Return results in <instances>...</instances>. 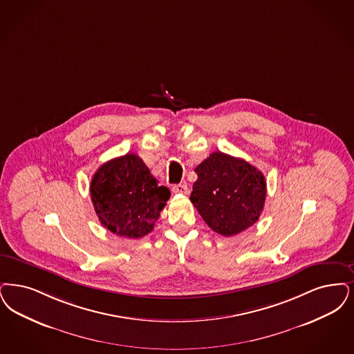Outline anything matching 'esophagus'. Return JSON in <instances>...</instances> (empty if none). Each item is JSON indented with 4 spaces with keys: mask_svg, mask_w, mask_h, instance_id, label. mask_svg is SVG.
Returning a JSON list of instances; mask_svg holds the SVG:
<instances>
[{
    "mask_svg": "<svg viewBox=\"0 0 354 354\" xmlns=\"http://www.w3.org/2000/svg\"><path fill=\"white\" fill-rule=\"evenodd\" d=\"M172 192L174 194H180V195H187L189 192V189L185 184H175V185H172Z\"/></svg>",
    "mask_w": 354,
    "mask_h": 354,
    "instance_id": "esophagus-1",
    "label": "esophagus"
}]
</instances>
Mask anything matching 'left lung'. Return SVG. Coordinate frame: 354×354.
<instances>
[{"label":"left lung","instance_id":"1","mask_svg":"<svg viewBox=\"0 0 354 354\" xmlns=\"http://www.w3.org/2000/svg\"><path fill=\"white\" fill-rule=\"evenodd\" d=\"M189 200L208 227L221 236H234L252 227L263 211V174L241 158L216 151L195 169Z\"/></svg>","mask_w":354,"mask_h":354}]
</instances>
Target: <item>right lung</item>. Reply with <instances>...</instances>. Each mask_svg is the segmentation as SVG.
I'll return each mask as SVG.
<instances>
[{
	"label": "right lung",
	"mask_w": 354,
	"mask_h": 354,
	"mask_svg": "<svg viewBox=\"0 0 354 354\" xmlns=\"http://www.w3.org/2000/svg\"><path fill=\"white\" fill-rule=\"evenodd\" d=\"M170 196V189L159 185L136 154L104 163L91 182V198L101 224L127 239L150 233Z\"/></svg>",
	"instance_id": "obj_1"
}]
</instances>
